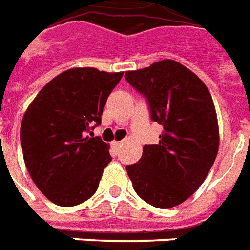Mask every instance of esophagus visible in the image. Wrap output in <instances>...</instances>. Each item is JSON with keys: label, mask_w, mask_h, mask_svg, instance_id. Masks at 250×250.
<instances>
[{"label": "esophagus", "mask_w": 250, "mask_h": 250, "mask_svg": "<svg viewBox=\"0 0 250 250\" xmlns=\"http://www.w3.org/2000/svg\"><path fill=\"white\" fill-rule=\"evenodd\" d=\"M121 141H113L112 143V147H113V150H114V153H117L118 152V147L121 146Z\"/></svg>", "instance_id": "esophagus-1"}]
</instances>
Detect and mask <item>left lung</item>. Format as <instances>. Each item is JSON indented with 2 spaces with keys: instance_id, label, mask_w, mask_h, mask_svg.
<instances>
[{
  "instance_id": "1",
  "label": "left lung",
  "mask_w": 250,
  "mask_h": 250,
  "mask_svg": "<svg viewBox=\"0 0 250 250\" xmlns=\"http://www.w3.org/2000/svg\"><path fill=\"white\" fill-rule=\"evenodd\" d=\"M125 78L149 104L164 126L158 144L144 145L140 161L127 165L133 188L144 201L167 209L192 196L210 170L220 145L217 114L205 83L173 60L129 70Z\"/></svg>"
}]
</instances>
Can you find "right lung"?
<instances>
[{"label": "right lung", "mask_w": 250, "mask_h": 250, "mask_svg": "<svg viewBox=\"0 0 250 250\" xmlns=\"http://www.w3.org/2000/svg\"><path fill=\"white\" fill-rule=\"evenodd\" d=\"M123 74L67 69L40 90L23 114V161L33 183L53 204L74 207L97 190L112 157L106 143L86 133L101 124L107 97Z\"/></svg>", "instance_id": "1"}]
</instances>
